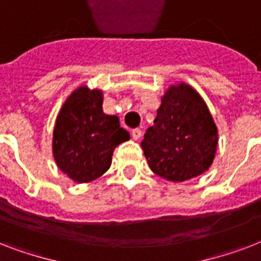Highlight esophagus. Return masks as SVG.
<instances>
[{
    "mask_svg": "<svg viewBox=\"0 0 261 261\" xmlns=\"http://www.w3.org/2000/svg\"><path fill=\"white\" fill-rule=\"evenodd\" d=\"M131 137H133V139H135V141H138V139H141V137H142V130H141V128H134V130L131 131Z\"/></svg>",
    "mask_w": 261,
    "mask_h": 261,
    "instance_id": "esophagus-1",
    "label": "esophagus"
}]
</instances>
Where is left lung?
<instances>
[{
  "mask_svg": "<svg viewBox=\"0 0 261 261\" xmlns=\"http://www.w3.org/2000/svg\"><path fill=\"white\" fill-rule=\"evenodd\" d=\"M141 146L151 171L181 182L208 171L218 146V128L202 96L178 83L164 92L154 124Z\"/></svg>",
  "mask_w": 261,
  "mask_h": 261,
  "instance_id": "left-lung-1",
  "label": "left lung"
}]
</instances>
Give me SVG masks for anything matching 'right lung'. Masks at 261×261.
<instances>
[{"label": "right lung", "instance_id": "1", "mask_svg": "<svg viewBox=\"0 0 261 261\" xmlns=\"http://www.w3.org/2000/svg\"><path fill=\"white\" fill-rule=\"evenodd\" d=\"M101 89L81 85L65 100L55 120L53 155L75 182H89L111 167L115 147L130 139L118 116L102 111Z\"/></svg>", "mask_w": 261, "mask_h": 261}]
</instances>
